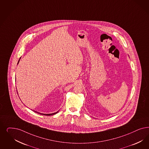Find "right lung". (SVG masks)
Returning <instances> with one entry per match:
<instances>
[{
    "instance_id": "obj_1",
    "label": "right lung",
    "mask_w": 149,
    "mask_h": 149,
    "mask_svg": "<svg viewBox=\"0 0 149 149\" xmlns=\"http://www.w3.org/2000/svg\"><path fill=\"white\" fill-rule=\"evenodd\" d=\"M20 59H19V61H18V63H17V64H19V62H20ZM33 111H34L35 112H36V113H38V114H42V115H45V116H51V115H53V114H56V113H58V112H55V113H50V114H44V113H40V112H37V111H34V110H33Z\"/></svg>"
}]
</instances>
